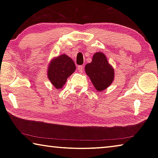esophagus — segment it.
Returning a JSON list of instances; mask_svg holds the SVG:
<instances>
[{
  "mask_svg": "<svg viewBox=\"0 0 158 158\" xmlns=\"http://www.w3.org/2000/svg\"><path fill=\"white\" fill-rule=\"evenodd\" d=\"M77 69H78V71L79 73H83V72L84 70V65H79L77 67Z\"/></svg>",
  "mask_w": 158,
  "mask_h": 158,
  "instance_id": "34e87169",
  "label": "esophagus"
}]
</instances>
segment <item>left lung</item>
<instances>
[{
	"label": "left lung",
	"mask_w": 158,
	"mask_h": 158,
	"mask_svg": "<svg viewBox=\"0 0 158 158\" xmlns=\"http://www.w3.org/2000/svg\"><path fill=\"white\" fill-rule=\"evenodd\" d=\"M85 71L98 91L106 89L114 80V69L103 53H95L92 62L85 66Z\"/></svg>",
	"instance_id": "8db88e82"
}]
</instances>
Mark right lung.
Segmentation results:
<instances>
[{
	"mask_svg": "<svg viewBox=\"0 0 158 158\" xmlns=\"http://www.w3.org/2000/svg\"><path fill=\"white\" fill-rule=\"evenodd\" d=\"M75 69V64L70 58L65 54L61 55L51 62L48 68V78L56 89H61Z\"/></svg>",
	"mask_w": 158,
	"mask_h": 158,
	"instance_id": "right-lung-1",
	"label": "right lung"
}]
</instances>
